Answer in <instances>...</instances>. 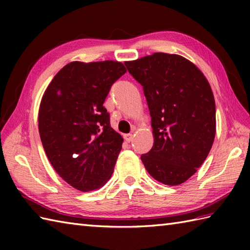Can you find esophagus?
Masks as SVG:
<instances>
[{
	"mask_svg": "<svg viewBox=\"0 0 250 250\" xmlns=\"http://www.w3.org/2000/svg\"><path fill=\"white\" fill-rule=\"evenodd\" d=\"M124 137H125V142L130 143V142H132V140H133V134H125Z\"/></svg>",
	"mask_w": 250,
	"mask_h": 250,
	"instance_id": "1",
	"label": "esophagus"
}]
</instances>
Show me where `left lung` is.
I'll use <instances>...</instances> for the list:
<instances>
[{
  "label": "left lung",
  "instance_id": "obj_1",
  "mask_svg": "<svg viewBox=\"0 0 250 250\" xmlns=\"http://www.w3.org/2000/svg\"><path fill=\"white\" fill-rule=\"evenodd\" d=\"M125 64L143 86L151 116L153 146L142 161L158 182L183 184L205 161L215 140L216 106L209 83L179 55L155 52Z\"/></svg>",
  "mask_w": 250,
  "mask_h": 250
}]
</instances>
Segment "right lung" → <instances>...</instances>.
<instances>
[{
	"instance_id": "add662e5",
	"label": "right lung",
	"mask_w": 250,
	"mask_h": 250,
	"mask_svg": "<svg viewBox=\"0 0 250 250\" xmlns=\"http://www.w3.org/2000/svg\"><path fill=\"white\" fill-rule=\"evenodd\" d=\"M126 72L118 61L68 63L45 90L39 131L46 156L60 177L83 192L107 183L122 148L103 106Z\"/></svg>"
}]
</instances>
